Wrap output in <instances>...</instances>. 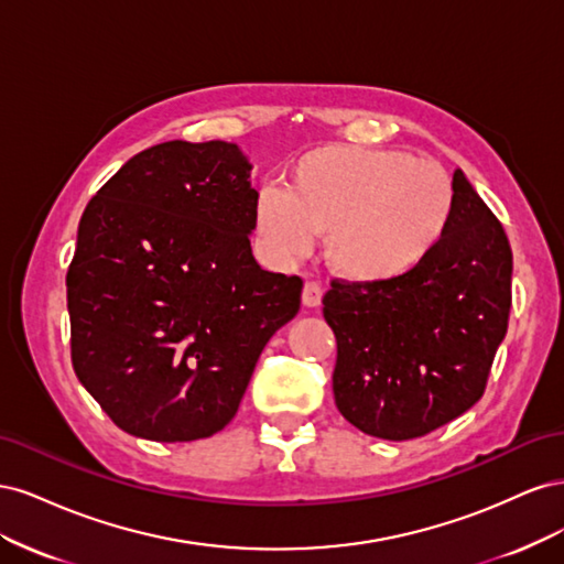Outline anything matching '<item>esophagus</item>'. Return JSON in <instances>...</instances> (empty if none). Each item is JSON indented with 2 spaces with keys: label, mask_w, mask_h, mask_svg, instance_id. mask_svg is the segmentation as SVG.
I'll return each mask as SVG.
<instances>
[{
  "label": "esophagus",
  "mask_w": 564,
  "mask_h": 564,
  "mask_svg": "<svg viewBox=\"0 0 564 564\" xmlns=\"http://www.w3.org/2000/svg\"><path fill=\"white\" fill-rule=\"evenodd\" d=\"M322 296H324V289L317 282H305L303 296H301L305 308H317V305L322 303Z\"/></svg>",
  "instance_id": "esophagus-1"
}]
</instances>
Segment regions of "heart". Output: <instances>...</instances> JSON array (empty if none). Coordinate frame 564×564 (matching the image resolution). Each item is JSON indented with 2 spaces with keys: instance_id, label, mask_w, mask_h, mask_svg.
Wrapping results in <instances>:
<instances>
[{
  "instance_id": "1",
  "label": "heart",
  "mask_w": 564,
  "mask_h": 564,
  "mask_svg": "<svg viewBox=\"0 0 564 564\" xmlns=\"http://www.w3.org/2000/svg\"><path fill=\"white\" fill-rule=\"evenodd\" d=\"M456 193L445 169L398 148L319 145L265 185L251 224L278 263H294L327 232V263L344 280L383 284L412 275L445 240Z\"/></svg>"
}]
</instances>
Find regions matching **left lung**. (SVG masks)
Returning <instances> with one entry per match:
<instances>
[{
    "label": "left lung",
    "mask_w": 564,
    "mask_h": 564,
    "mask_svg": "<svg viewBox=\"0 0 564 564\" xmlns=\"http://www.w3.org/2000/svg\"><path fill=\"white\" fill-rule=\"evenodd\" d=\"M452 185V226L429 261L395 282H334L322 301L336 406L373 437H421L468 412L506 336L508 237L460 169Z\"/></svg>",
    "instance_id": "left-lung-1"
}]
</instances>
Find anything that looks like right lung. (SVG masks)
Segmentation results:
<instances>
[{"instance_id": "add662e5", "label": "right lung", "mask_w": 564, "mask_h": 564, "mask_svg": "<svg viewBox=\"0 0 564 564\" xmlns=\"http://www.w3.org/2000/svg\"><path fill=\"white\" fill-rule=\"evenodd\" d=\"M251 169L235 143H160L82 214L65 280L73 367L129 435L226 429L270 336L299 313L301 278L251 253Z\"/></svg>"}]
</instances>
